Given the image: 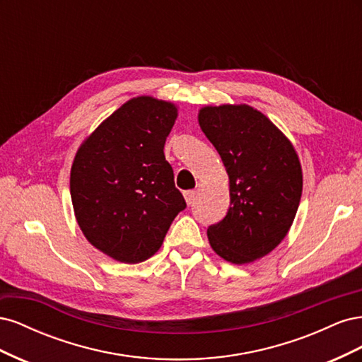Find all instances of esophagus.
<instances>
[{
    "mask_svg": "<svg viewBox=\"0 0 362 362\" xmlns=\"http://www.w3.org/2000/svg\"><path fill=\"white\" fill-rule=\"evenodd\" d=\"M184 198H185V202H187L189 205H192L194 202V198H196V192L194 190L184 192Z\"/></svg>",
    "mask_w": 362,
    "mask_h": 362,
    "instance_id": "34e87169",
    "label": "esophagus"
}]
</instances>
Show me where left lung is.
Segmentation results:
<instances>
[{"label":"left lung","instance_id":"1","mask_svg":"<svg viewBox=\"0 0 362 362\" xmlns=\"http://www.w3.org/2000/svg\"><path fill=\"white\" fill-rule=\"evenodd\" d=\"M199 127L229 177L231 206L206 229L218 257L247 264L266 257L288 234L302 196V168L291 141L247 104L205 105Z\"/></svg>","mask_w":362,"mask_h":362}]
</instances>
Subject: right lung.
<instances>
[{"label":"right lung","mask_w":362,"mask_h":362,"mask_svg":"<svg viewBox=\"0 0 362 362\" xmlns=\"http://www.w3.org/2000/svg\"><path fill=\"white\" fill-rule=\"evenodd\" d=\"M177 117L173 103L131 98L76 151L71 168L75 218L87 242L116 261L151 258L185 208L163 151Z\"/></svg>","instance_id":"right-lung-1"}]
</instances>
